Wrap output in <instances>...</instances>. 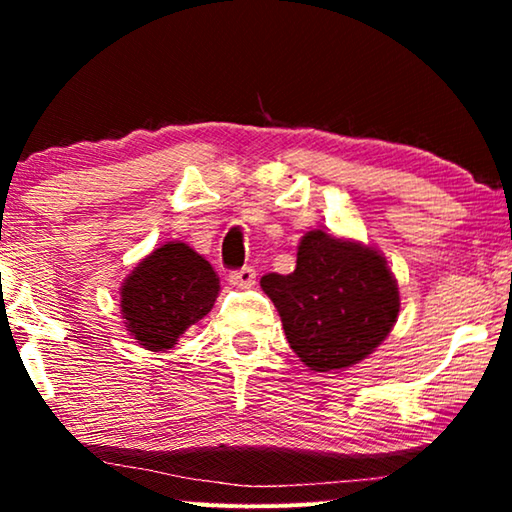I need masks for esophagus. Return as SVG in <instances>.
Masks as SVG:
<instances>
[{
	"label": "esophagus",
	"instance_id": "obj_1",
	"mask_svg": "<svg viewBox=\"0 0 512 512\" xmlns=\"http://www.w3.org/2000/svg\"><path fill=\"white\" fill-rule=\"evenodd\" d=\"M255 268L253 266H244V268H239V271H230V275H228V280H230V284H235V287H241V289H246V287H253L255 284Z\"/></svg>",
	"mask_w": 512,
	"mask_h": 512
}]
</instances>
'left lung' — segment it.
I'll list each match as a JSON object with an SVG mask.
<instances>
[{
	"label": "left lung",
	"instance_id": "left-lung-1",
	"mask_svg": "<svg viewBox=\"0 0 512 512\" xmlns=\"http://www.w3.org/2000/svg\"><path fill=\"white\" fill-rule=\"evenodd\" d=\"M262 289L282 318L291 350L316 372L366 359L400 314V291L386 259L320 230L302 237L296 271L264 275Z\"/></svg>",
	"mask_w": 512,
	"mask_h": 512
}]
</instances>
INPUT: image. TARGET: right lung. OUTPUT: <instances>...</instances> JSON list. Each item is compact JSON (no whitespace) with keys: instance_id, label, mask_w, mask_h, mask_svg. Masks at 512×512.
Segmentation results:
<instances>
[{"instance_id":"right-lung-1","label":"right lung","mask_w":512,"mask_h":512,"mask_svg":"<svg viewBox=\"0 0 512 512\" xmlns=\"http://www.w3.org/2000/svg\"><path fill=\"white\" fill-rule=\"evenodd\" d=\"M219 277L203 255L169 241L135 266L121 287L128 332L146 350H171L187 327L210 314Z\"/></svg>"}]
</instances>
